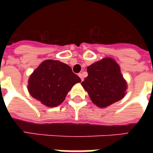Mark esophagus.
<instances>
[{
	"mask_svg": "<svg viewBox=\"0 0 153 153\" xmlns=\"http://www.w3.org/2000/svg\"><path fill=\"white\" fill-rule=\"evenodd\" d=\"M79 76L80 77V79H81L82 81H83L84 78H83V75H82V74H81V73H79Z\"/></svg>",
	"mask_w": 153,
	"mask_h": 153,
	"instance_id": "obj_1",
	"label": "esophagus"
}]
</instances>
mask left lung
I'll return each mask as SVG.
<instances>
[{"label":"left lung","instance_id":"obj_1","mask_svg":"<svg viewBox=\"0 0 153 153\" xmlns=\"http://www.w3.org/2000/svg\"><path fill=\"white\" fill-rule=\"evenodd\" d=\"M88 76L82 82L94 104L105 108L126 96L127 82L112 58H104L87 67Z\"/></svg>","mask_w":153,"mask_h":153}]
</instances>
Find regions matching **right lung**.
Masks as SVG:
<instances>
[{
  "instance_id": "obj_1",
  "label": "right lung",
  "mask_w": 153,
  "mask_h": 153,
  "mask_svg": "<svg viewBox=\"0 0 153 153\" xmlns=\"http://www.w3.org/2000/svg\"><path fill=\"white\" fill-rule=\"evenodd\" d=\"M80 82L70 66L59 60L47 59L30 75L27 91L44 105L55 107L65 100L72 86Z\"/></svg>"
}]
</instances>
